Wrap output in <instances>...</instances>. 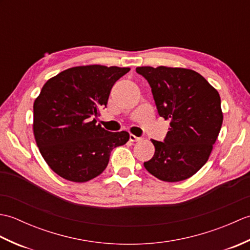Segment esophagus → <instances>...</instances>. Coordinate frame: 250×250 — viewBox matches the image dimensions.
<instances>
[{"mask_svg": "<svg viewBox=\"0 0 250 250\" xmlns=\"http://www.w3.org/2000/svg\"><path fill=\"white\" fill-rule=\"evenodd\" d=\"M130 141L131 142H139V141H141V137L135 136L133 134H130Z\"/></svg>", "mask_w": 250, "mask_h": 250, "instance_id": "1", "label": "esophagus"}]
</instances>
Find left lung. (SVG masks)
Listing matches in <instances>:
<instances>
[{"label": "left lung", "mask_w": 250, "mask_h": 250, "mask_svg": "<svg viewBox=\"0 0 250 250\" xmlns=\"http://www.w3.org/2000/svg\"><path fill=\"white\" fill-rule=\"evenodd\" d=\"M136 72L151 88L158 114L169 121L163 142L151 140L155 155L144 167L163 182L192 176L209 158L221 129V101L217 90L192 70L141 66Z\"/></svg>", "instance_id": "1"}]
</instances>
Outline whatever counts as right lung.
I'll use <instances>...</instances> for the list:
<instances>
[{"instance_id": "obj_1", "label": "right lung", "mask_w": 250, "mask_h": 250, "mask_svg": "<svg viewBox=\"0 0 250 250\" xmlns=\"http://www.w3.org/2000/svg\"><path fill=\"white\" fill-rule=\"evenodd\" d=\"M129 67L67 68L44 84L33 105V132L41 155L62 178L84 183L106 168L114 148L129 141L125 131L97 125L114 83Z\"/></svg>"}]
</instances>
